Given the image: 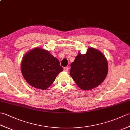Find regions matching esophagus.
I'll list each match as a JSON object with an SVG mask.
<instances>
[{"mask_svg":"<svg viewBox=\"0 0 130 130\" xmlns=\"http://www.w3.org/2000/svg\"><path fill=\"white\" fill-rule=\"evenodd\" d=\"M63 70H64L65 71H68L69 70V68L68 67H65L64 68H63Z\"/></svg>","mask_w":130,"mask_h":130,"instance_id":"obj_1","label":"esophagus"}]
</instances>
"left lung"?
<instances>
[{"mask_svg":"<svg viewBox=\"0 0 130 130\" xmlns=\"http://www.w3.org/2000/svg\"><path fill=\"white\" fill-rule=\"evenodd\" d=\"M70 75L80 89L88 90L98 87L108 71L106 57L98 50L89 47L87 53L80 52L71 63Z\"/></svg>","mask_w":130,"mask_h":130,"instance_id":"1","label":"left lung"}]
</instances>
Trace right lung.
Segmentation results:
<instances>
[{
  "label": "right lung",
  "mask_w": 130,
  "mask_h": 130,
  "mask_svg": "<svg viewBox=\"0 0 130 130\" xmlns=\"http://www.w3.org/2000/svg\"><path fill=\"white\" fill-rule=\"evenodd\" d=\"M63 68L49 51L36 47L24 55L21 72L26 82L35 88L45 90L53 83Z\"/></svg>",
  "instance_id": "add662e5"
}]
</instances>
